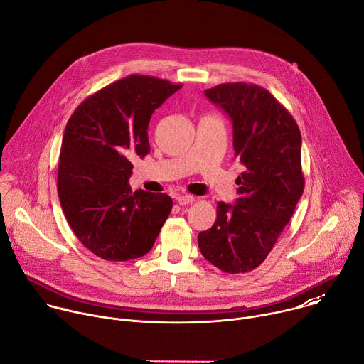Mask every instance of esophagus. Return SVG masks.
<instances>
[{"instance_id": "1", "label": "esophagus", "mask_w": 364, "mask_h": 364, "mask_svg": "<svg viewBox=\"0 0 364 364\" xmlns=\"http://www.w3.org/2000/svg\"><path fill=\"white\" fill-rule=\"evenodd\" d=\"M193 201H194V196H191V194H178L177 196V203L180 205H186V204L193 203Z\"/></svg>"}]
</instances>
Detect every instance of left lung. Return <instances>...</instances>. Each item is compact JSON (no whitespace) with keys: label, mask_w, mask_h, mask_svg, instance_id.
I'll return each instance as SVG.
<instances>
[{"label":"left lung","mask_w":364,"mask_h":364,"mask_svg":"<svg viewBox=\"0 0 364 364\" xmlns=\"http://www.w3.org/2000/svg\"><path fill=\"white\" fill-rule=\"evenodd\" d=\"M204 93L230 118L235 157L246 170L236 180L235 205L218 203V219L198 233V247L220 271L245 274L265 261L302 196L301 132L261 86L222 83Z\"/></svg>","instance_id":"left-lung-1"}]
</instances>
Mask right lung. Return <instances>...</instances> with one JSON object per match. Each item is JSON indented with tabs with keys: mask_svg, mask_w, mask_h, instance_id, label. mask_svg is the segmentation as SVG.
<instances>
[{
	"mask_svg": "<svg viewBox=\"0 0 364 364\" xmlns=\"http://www.w3.org/2000/svg\"><path fill=\"white\" fill-rule=\"evenodd\" d=\"M181 89L168 80L129 75L83 100L68 121L58 170L63 213L80 243L111 262L144 256L154 246L173 200L132 191V160L149 152L154 111Z\"/></svg>",
	"mask_w": 364,
	"mask_h": 364,
	"instance_id": "1",
	"label": "right lung"
}]
</instances>
